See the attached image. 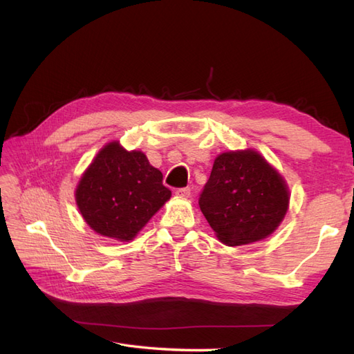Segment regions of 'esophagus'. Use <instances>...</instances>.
I'll return each instance as SVG.
<instances>
[{
  "mask_svg": "<svg viewBox=\"0 0 354 354\" xmlns=\"http://www.w3.org/2000/svg\"><path fill=\"white\" fill-rule=\"evenodd\" d=\"M176 196L178 198H189L190 196V187H181L176 190Z\"/></svg>",
  "mask_w": 354,
  "mask_h": 354,
  "instance_id": "esophagus-1",
  "label": "esophagus"
}]
</instances>
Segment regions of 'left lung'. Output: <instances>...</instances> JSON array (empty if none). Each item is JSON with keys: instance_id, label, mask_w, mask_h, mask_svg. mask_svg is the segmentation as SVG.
<instances>
[{"instance_id": "8db88e82", "label": "left lung", "mask_w": 354, "mask_h": 354, "mask_svg": "<svg viewBox=\"0 0 354 354\" xmlns=\"http://www.w3.org/2000/svg\"><path fill=\"white\" fill-rule=\"evenodd\" d=\"M199 207L218 241L248 245L279 227L289 207V189L261 153L230 151L214 160Z\"/></svg>"}]
</instances>
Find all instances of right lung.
I'll use <instances>...</instances> for the list:
<instances>
[{"mask_svg":"<svg viewBox=\"0 0 354 354\" xmlns=\"http://www.w3.org/2000/svg\"><path fill=\"white\" fill-rule=\"evenodd\" d=\"M171 198L162 173L140 151L104 145L84 171L75 201L84 221L106 238L133 241Z\"/></svg>","mask_w":354,"mask_h":354,"instance_id":"add662e5","label":"right lung"}]
</instances>
